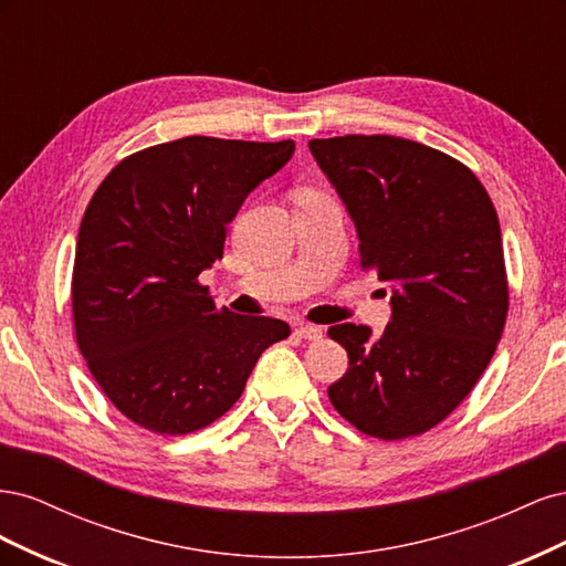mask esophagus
<instances>
[{"instance_id": "esophagus-1", "label": "esophagus", "mask_w": 566, "mask_h": 566, "mask_svg": "<svg viewBox=\"0 0 566 566\" xmlns=\"http://www.w3.org/2000/svg\"><path fill=\"white\" fill-rule=\"evenodd\" d=\"M297 335L304 339H321L323 337V328L321 325H312V323H300L297 325Z\"/></svg>"}]
</instances>
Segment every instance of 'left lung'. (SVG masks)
Segmentation results:
<instances>
[{
    "mask_svg": "<svg viewBox=\"0 0 566 566\" xmlns=\"http://www.w3.org/2000/svg\"><path fill=\"white\" fill-rule=\"evenodd\" d=\"M312 156L356 227L361 269L391 285V321L333 325L349 368L337 413L378 439L432 430L489 366L507 316L501 224L470 169L387 134L312 139Z\"/></svg>",
    "mask_w": 566,
    "mask_h": 566,
    "instance_id": "left-lung-1",
    "label": "left lung"
}]
</instances>
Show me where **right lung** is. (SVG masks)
I'll use <instances>...</instances> for the list:
<instances>
[{
  "label": "right lung",
  "instance_id": "1",
  "mask_svg": "<svg viewBox=\"0 0 566 566\" xmlns=\"http://www.w3.org/2000/svg\"><path fill=\"white\" fill-rule=\"evenodd\" d=\"M293 153L290 139L184 136L134 153L96 188L75 250V335L132 422L156 434L202 430L290 335L285 321L219 310L198 276L221 260L245 198Z\"/></svg>",
  "mask_w": 566,
  "mask_h": 566
}]
</instances>
